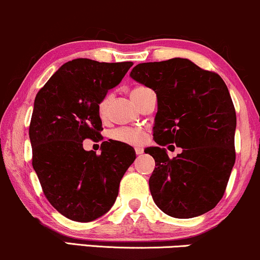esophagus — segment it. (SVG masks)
Wrapping results in <instances>:
<instances>
[{
	"mask_svg": "<svg viewBox=\"0 0 260 260\" xmlns=\"http://www.w3.org/2000/svg\"><path fill=\"white\" fill-rule=\"evenodd\" d=\"M134 150H136V154L137 155H140V154H143V148H140V146H136V148H134Z\"/></svg>",
	"mask_w": 260,
	"mask_h": 260,
	"instance_id": "obj_1",
	"label": "esophagus"
}]
</instances>
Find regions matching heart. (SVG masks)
Instances as JSON below:
<instances>
[{"label": "heart", "instance_id": "1", "mask_svg": "<svg viewBox=\"0 0 260 260\" xmlns=\"http://www.w3.org/2000/svg\"><path fill=\"white\" fill-rule=\"evenodd\" d=\"M138 89H142V87L133 89L132 93ZM106 108H108V99H103L98 105V114L102 118L105 117ZM111 137L112 139L118 140V142L137 144L140 143L144 139V133L139 129H116L111 133Z\"/></svg>", "mask_w": 260, "mask_h": 260}]
</instances>
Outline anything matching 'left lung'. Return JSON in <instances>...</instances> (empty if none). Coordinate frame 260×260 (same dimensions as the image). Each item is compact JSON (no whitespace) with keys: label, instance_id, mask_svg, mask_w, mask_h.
I'll list each match as a JSON object with an SVG mask.
<instances>
[{"label":"left lung","instance_id":"obj_1","mask_svg":"<svg viewBox=\"0 0 260 260\" xmlns=\"http://www.w3.org/2000/svg\"><path fill=\"white\" fill-rule=\"evenodd\" d=\"M129 76L157 96L158 146L144 150L156 164L149 179L154 202L174 218L205 214L223 198L235 165L236 112L226 84L183 58L142 62ZM167 143L181 147V154L168 158Z\"/></svg>","mask_w":260,"mask_h":260}]
</instances>
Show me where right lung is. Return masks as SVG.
Listing matches in <instances>:
<instances>
[{
	"label": "right lung",
	"instance_id": "1",
	"mask_svg": "<svg viewBox=\"0 0 260 260\" xmlns=\"http://www.w3.org/2000/svg\"><path fill=\"white\" fill-rule=\"evenodd\" d=\"M132 65L74 59L37 93L29 128L32 167L47 200L69 219L87 223L104 215L136 160L132 146L117 140L103 142L100 155L82 144L100 140L99 103Z\"/></svg>",
	"mask_w": 260,
	"mask_h": 260
}]
</instances>
